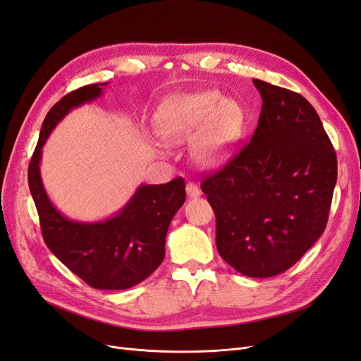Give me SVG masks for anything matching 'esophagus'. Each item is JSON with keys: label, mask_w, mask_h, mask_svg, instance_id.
<instances>
[{"label": "esophagus", "mask_w": 361, "mask_h": 361, "mask_svg": "<svg viewBox=\"0 0 361 361\" xmlns=\"http://www.w3.org/2000/svg\"><path fill=\"white\" fill-rule=\"evenodd\" d=\"M187 194H188V197L195 199V197H200L202 190H200V187L195 182H188L187 183Z\"/></svg>", "instance_id": "34e87169"}]
</instances>
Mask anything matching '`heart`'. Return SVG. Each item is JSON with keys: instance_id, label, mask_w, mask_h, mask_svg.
<instances>
[{"instance_id": "1", "label": "heart", "mask_w": 361, "mask_h": 361, "mask_svg": "<svg viewBox=\"0 0 361 361\" xmlns=\"http://www.w3.org/2000/svg\"><path fill=\"white\" fill-rule=\"evenodd\" d=\"M244 110L215 90L183 93L164 102L155 116L161 138L169 145L195 140V157L204 166H218L232 154L243 135Z\"/></svg>"}]
</instances>
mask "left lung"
<instances>
[{
  "label": "left lung",
  "instance_id": "obj_1",
  "mask_svg": "<svg viewBox=\"0 0 361 361\" xmlns=\"http://www.w3.org/2000/svg\"><path fill=\"white\" fill-rule=\"evenodd\" d=\"M262 111L250 143L202 191L216 218V248L247 277L281 274L324 233L337 158L318 113L301 94L253 80Z\"/></svg>",
  "mask_w": 361,
  "mask_h": 361
}]
</instances>
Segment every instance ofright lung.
Returning a JSON list of instances; mask_svg holds the SVG:
<instances>
[{
    "instance_id": "1",
    "label": "right lung",
    "mask_w": 361,
    "mask_h": 361,
    "mask_svg": "<svg viewBox=\"0 0 361 361\" xmlns=\"http://www.w3.org/2000/svg\"><path fill=\"white\" fill-rule=\"evenodd\" d=\"M108 82L84 85L54 105L40 129L28 167V185L40 218L43 241L61 264L94 289H129L147 279L166 256V236L185 202L182 178L140 185L130 200L104 221L84 223L64 216L49 200L40 176L42 147L52 129L76 106L102 94Z\"/></svg>"
}]
</instances>
